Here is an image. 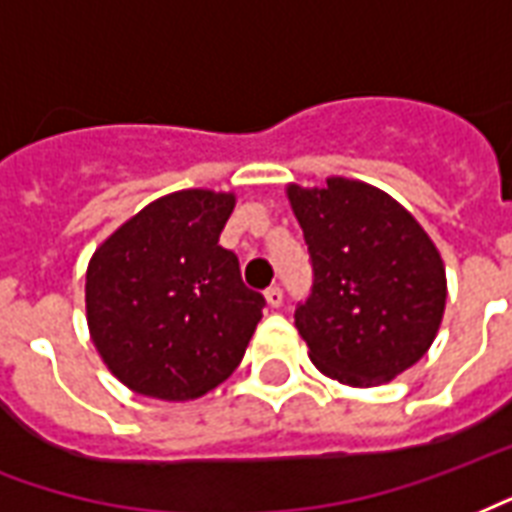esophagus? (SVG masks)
<instances>
[{"label": "esophagus", "mask_w": 512, "mask_h": 512, "mask_svg": "<svg viewBox=\"0 0 512 512\" xmlns=\"http://www.w3.org/2000/svg\"><path fill=\"white\" fill-rule=\"evenodd\" d=\"M266 301H268V306H282V301H285V293H282V287L279 285H271L266 290Z\"/></svg>", "instance_id": "1"}]
</instances>
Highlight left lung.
<instances>
[{"instance_id": "1", "label": "left lung", "mask_w": 512, "mask_h": 512, "mask_svg": "<svg viewBox=\"0 0 512 512\" xmlns=\"http://www.w3.org/2000/svg\"><path fill=\"white\" fill-rule=\"evenodd\" d=\"M312 293L295 304L309 358L344 385L369 388L410 369L437 336L445 266L410 211L363 181L290 187Z\"/></svg>"}]
</instances>
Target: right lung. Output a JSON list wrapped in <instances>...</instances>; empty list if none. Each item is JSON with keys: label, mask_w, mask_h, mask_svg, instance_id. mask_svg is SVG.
<instances>
[{"label": "right lung", "mask_w": 512, "mask_h": 512, "mask_svg": "<svg viewBox=\"0 0 512 512\" xmlns=\"http://www.w3.org/2000/svg\"><path fill=\"white\" fill-rule=\"evenodd\" d=\"M236 198L181 189L154 200L94 252L92 342L127 388L165 401L214 391L236 372L266 298L241 279L219 233Z\"/></svg>", "instance_id": "add662e5"}]
</instances>
